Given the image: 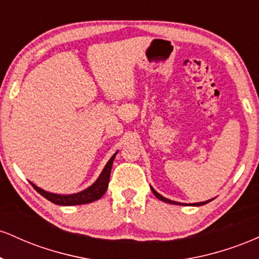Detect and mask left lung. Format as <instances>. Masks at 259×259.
<instances>
[{
    "instance_id": "8db88e82",
    "label": "left lung",
    "mask_w": 259,
    "mask_h": 259,
    "mask_svg": "<svg viewBox=\"0 0 259 259\" xmlns=\"http://www.w3.org/2000/svg\"><path fill=\"white\" fill-rule=\"evenodd\" d=\"M151 189H152V187H151ZM152 192L154 194V196H156L157 198H158V200H160V201H163V202H168V203H171V204H181V203H179V202H174V201H170V200H168V198H165V197H163V196H160L158 192H156L154 191V190L152 189ZM208 202H210V200H208V201H204V202H198V203H192L191 206H203V204H206V203H208ZM183 204H185V203H183Z\"/></svg>"
}]
</instances>
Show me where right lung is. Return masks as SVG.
<instances>
[{"label":"right lung","mask_w":259,"mask_h":259,"mask_svg":"<svg viewBox=\"0 0 259 259\" xmlns=\"http://www.w3.org/2000/svg\"><path fill=\"white\" fill-rule=\"evenodd\" d=\"M115 154L117 153L113 154L112 158L108 160V163H107L106 167L103 168L102 173H101L99 179L95 181L90 187H88V189L84 190V191L78 192V194L56 195V194H51V192L44 191V190H41L40 187L34 185L32 183L30 184L41 196H44L45 198L51 201L52 203L59 204V206H75V204L90 203V202H94L102 197V196L105 195V192L107 191V187H108V183H109V175H111V169H112V164H113V160H114Z\"/></svg>","instance_id":"right-lung-1"}]
</instances>
